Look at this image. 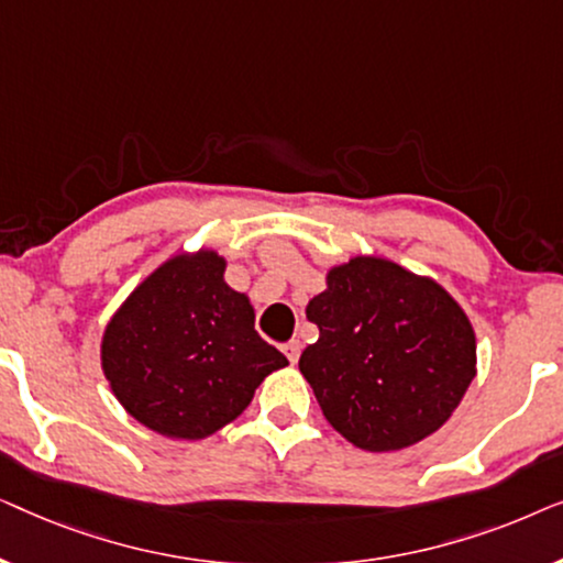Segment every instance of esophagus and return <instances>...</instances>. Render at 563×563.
I'll return each mask as SVG.
<instances>
[{"label":"esophagus","mask_w":563,"mask_h":563,"mask_svg":"<svg viewBox=\"0 0 563 563\" xmlns=\"http://www.w3.org/2000/svg\"><path fill=\"white\" fill-rule=\"evenodd\" d=\"M299 351H302V345H299V341H289L287 345H284V353H287L289 364H297V358H299Z\"/></svg>","instance_id":"34e87169"}]
</instances>
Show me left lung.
<instances>
[{"instance_id":"8db88e82","label":"left lung","mask_w":563,"mask_h":563,"mask_svg":"<svg viewBox=\"0 0 563 563\" xmlns=\"http://www.w3.org/2000/svg\"><path fill=\"white\" fill-rule=\"evenodd\" d=\"M307 320L320 338L299 372L330 426L364 451H399L435 433L476 374L474 330L456 299L391 261L335 266Z\"/></svg>"}]
</instances>
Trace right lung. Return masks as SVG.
Masks as SVG:
<instances>
[{
  "instance_id": "add662e5",
  "label": "right lung",
  "mask_w": 563,
  "mask_h": 563,
  "mask_svg": "<svg viewBox=\"0 0 563 563\" xmlns=\"http://www.w3.org/2000/svg\"><path fill=\"white\" fill-rule=\"evenodd\" d=\"M214 251L156 268L110 320L102 368L145 428L199 441L233 422L287 358L256 333L249 297L230 289Z\"/></svg>"
}]
</instances>
